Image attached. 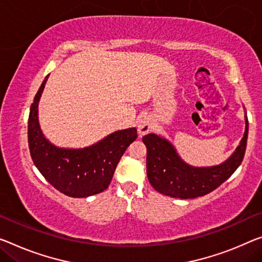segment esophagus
<instances>
[{
  "label": "esophagus",
  "mask_w": 262,
  "mask_h": 262,
  "mask_svg": "<svg viewBox=\"0 0 262 262\" xmlns=\"http://www.w3.org/2000/svg\"><path fill=\"white\" fill-rule=\"evenodd\" d=\"M152 128V119L150 116H144V117L140 118L139 124H138V132L140 136H144L148 134Z\"/></svg>",
  "instance_id": "34e87169"
}]
</instances>
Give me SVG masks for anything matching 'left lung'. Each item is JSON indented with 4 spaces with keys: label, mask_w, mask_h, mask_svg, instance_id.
<instances>
[{
    "label": "left lung",
    "mask_w": 262,
    "mask_h": 262,
    "mask_svg": "<svg viewBox=\"0 0 262 262\" xmlns=\"http://www.w3.org/2000/svg\"><path fill=\"white\" fill-rule=\"evenodd\" d=\"M246 128L229 158L223 164L210 167H194L184 162L176 148L158 135L143 137L146 145V173L148 182L162 194L180 199H193L214 191L231 177L243 162L248 137V119L245 115Z\"/></svg>",
    "instance_id": "1"
}]
</instances>
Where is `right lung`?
<instances>
[{"instance_id": "right-lung-1", "label": "right lung", "mask_w": 262, "mask_h": 262, "mask_svg": "<svg viewBox=\"0 0 262 262\" xmlns=\"http://www.w3.org/2000/svg\"><path fill=\"white\" fill-rule=\"evenodd\" d=\"M48 76L34 98L28 119V143L33 162L56 190L72 198H86L108 187L116 167L128 145L137 139V128L116 131L91 146L62 148L43 136L38 123V102Z\"/></svg>"}]
</instances>
